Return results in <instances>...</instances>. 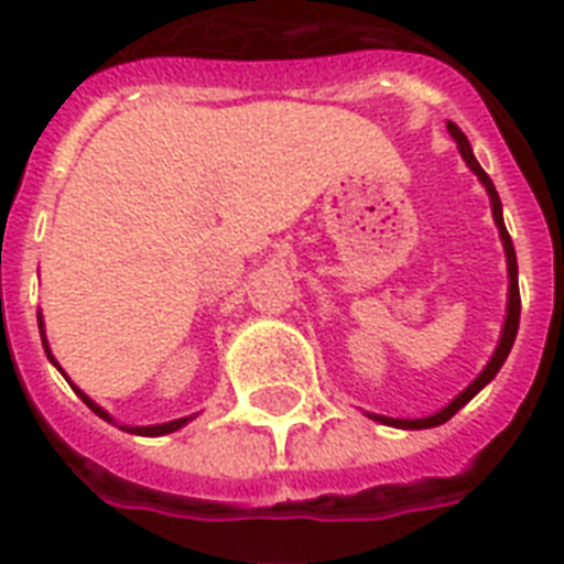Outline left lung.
I'll use <instances>...</instances> for the list:
<instances>
[{
    "label": "left lung",
    "mask_w": 564,
    "mask_h": 564,
    "mask_svg": "<svg viewBox=\"0 0 564 564\" xmlns=\"http://www.w3.org/2000/svg\"><path fill=\"white\" fill-rule=\"evenodd\" d=\"M447 134L454 137L456 149L463 154L465 166L477 175L482 187H486V195H489V204H491V219L498 225V234H500V242H503V254H507V278H509V290H507V316H503V327H500V339H498V348L495 354L489 357V362L482 366V371L474 377L471 383L465 386L463 392L456 394L454 401H447L442 410L430 412L424 419H392V415H377V412H366L371 421L377 424H386V427H398V430H427V427H438V424H445L447 419H454L456 412L463 410L465 403L471 401L474 394L486 389V386L495 380V375L500 371V366L507 362L509 351H512V345H516V336H518V322H521V295H518V260H516V246H512V239L507 234V225H503V207H500V195L491 184V178L482 172V166L477 163L471 152V143H468V137L454 126V122H447Z\"/></svg>",
    "instance_id": "8db88e82"
}]
</instances>
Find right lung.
Here are the masks:
<instances>
[{
	"label": "right lung",
	"mask_w": 564,
	"mask_h": 564,
	"mask_svg": "<svg viewBox=\"0 0 564 564\" xmlns=\"http://www.w3.org/2000/svg\"><path fill=\"white\" fill-rule=\"evenodd\" d=\"M37 325H40V339H43V351H46L48 362H52V366H55V369L66 377V371L61 369V362L55 360V354H52V348H48L46 322H43V313H40V310H37ZM66 380H69V377H66ZM69 383H73V380H69ZM73 389H75V394H78V398H82V401L87 403V406H90V410L96 412V415H99V419H105V421H108V424H117V427H119V430H126V433H137V436H166V433H175V430L187 427L189 421H193L195 415H198V412H193V415H184V419L163 421V424H143V427H137V424H122V421L113 419V415H110V412L105 410V406H99V403L93 401L90 394L82 392V389H78V386H75V383H73Z\"/></svg>",
	"instance_id": "obj_1"
}]
</instances>
